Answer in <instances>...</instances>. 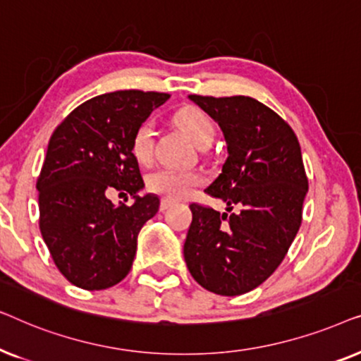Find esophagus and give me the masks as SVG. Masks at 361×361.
Here are the masks:
<instances>
[{
	"label": "esophagus",
	"mask_w": 361,
	"mask_h": 361,
	"mask_svg": "<svg viewBox=\"0 0 361 361\" xmlns=\"http://www.w3.org/2000/svg\"><path fill=\"white\" fill-rule=\"evenodd\" d=\"M172 204H174V200H171V199H162V200H161V205H159V209H161L162 212H164V210L169 209V207H171Z\"/></svg>",
	"instance_id": "34e87169"
}]
</instances>
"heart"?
I'll list each match as a JSON object with an SVG mask.
<instances>
[{
    "instance_id": "heart-1",
    "label": "heart",
    "mask_w": 361,
    "mask_h": 361,
    "mask_svg": "<svg viewBox=\"0 0 361 361\" xmlns=\"http://www.w3.org/2000/svg\"><path fill=\"white\" fill-rule=\"evenodd\" d=\"M176 125L195 142L205 146L214 140L215 130L210 118L195 106H185L176 113ZM154 151V128L149 121L141 123L133 131L130 140V152L137 162L146 164L151 161ZM202 184V176L195 171L185 169H157L146 177V187L154 194L164 195L167 199H184L190 195L197 185Z\"/></svg>"
}]
</instances>
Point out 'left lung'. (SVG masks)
Returning <instances> with one entry per match:
<instances>
[{
	"mask_svg": "<svg viewBox=\"0 0 361 361\" xmlns=\"http://www.w3.org/2000/svg\"><path fill=\"white\" fill-rule=\"evenodd\" d=\"M226 142V161L205 192L221 199L220 214L192 204L184 258L192 278L210 293L240 295L263 284L284 259L302 221L309 182L290 126L251 97L189 95Z\"/></svg>",
	"mask_w": 361,
	"mask_h": 361,
	"instance_id": "1",
	"label": "left lung"
}]
</instances>
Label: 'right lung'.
<instances>
[{"instance_id":"add662e5","label":"right lung","mask_w":361,"mask_h":361,"mask_svg":"<svg viewBox=\"0 0 361 361\" xmlns=\"http://www.w3.org/2000/svg\"><path fill=\"white\" fill-rule=\"evenodd\" d=\"M169 95L120 90L90 98L52 133L39 190V226L54 263L77 288L100 290L126 278L142 225L159 210V197L137 195L145 182L130 140ZM111 190L133 195L115 206Z\"/></svg>"}]
</instances>
